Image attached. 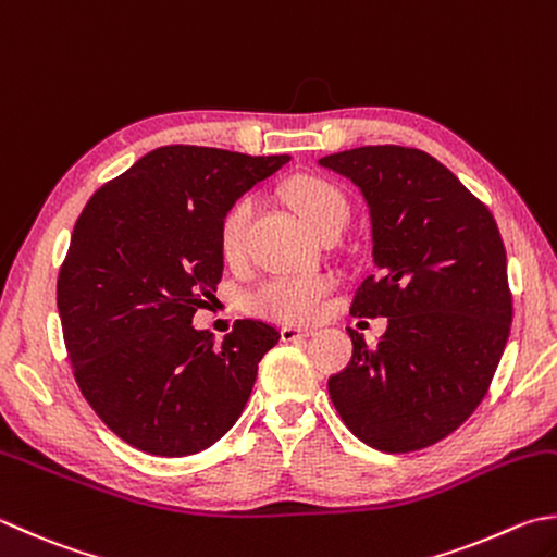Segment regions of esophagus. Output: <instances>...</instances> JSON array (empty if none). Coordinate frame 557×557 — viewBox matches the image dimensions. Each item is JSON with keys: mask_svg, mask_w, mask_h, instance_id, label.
I'll use <instances>...</instances> for the list:
<instances>
[{"mask_svg": "<svg viewBox=\"0 0 557 557\" xmlns=\"http://www.w3.org/2000/svg\"><path fill=\"white\" fill-rule=\"evenodd\" d=\"M314 330L310 327H293V324H286V327H281V339L283 342H296V339H306L312 337Z\"/></svg>", "mask_w": 557, "mask_h": 557, "instance_id": "esophagus-1", "label": "esophagus"}]
</instances>
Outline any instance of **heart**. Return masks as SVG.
I'll use <instances>...</instances> for the list:
<instances>
[{
  "label": "heart",
  "instance_id": "obj_1",
  "mask_svg": "<svg viewBox=\"0 0 557 557\" xmlns=\"http://www.w3.org/2000/svg\"><path fill=\"white\" fill-rule=\"evenodd\" d=\"M286 196L298 215L306 220L318 237L342 233L349 220V201L337 184L322 176L300 174L286 184ZM257 213V198L251 194L239 196L227 206L218 225V247L227 264L245 261L249 249V230ZM334 288L330 274H296L274 276L261 281L247 296L249 312L259 318L302 324L320 314L322 300Z\"/></svg>",
  "mask_w": 557,
  "mask_h": 557
}]
</instances>
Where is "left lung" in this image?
I'll list each match as a JSON object with an SVG mask.
<instances>
[{"label":"left lung","mask_w":557,"mask_h":557,"mask_svg":"<svg viewBox=\"0 0 557 557\" xmlns=\"http://www.w3.org/2000/svg\"><path fill=\"white\" fill-rule=\"evenodd\" d=\"M361 188L375 274L354 318H387L373 346L349 330L354 356L330 375L349 432L385 454L442 442L487 395L511 327L507 251L487 206L432 154L369 145L320 160Z\"/></svg>","instance_id":"8db88e82"}]
</instances>
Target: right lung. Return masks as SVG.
Segmentation results:
<instances>
[{"mask_svg": "<svg viewBox=\"0 0 557 557\" xmlns=\"http://www.w3.org/2000/svg\"><path fill=\"white\" fill-rule=\"evenodd\" d=\"M288 160L164 145L82 208L58 274L62 339L84 400L133 448L191 456L243 414L281 332L239 320L218 346L191 320L223 278L220 218Z\"/></svg>", "mask_w": 557, "mask_h": 557, "instance_id": "right-lung-1", "label": "right lung"}]
</instances>
